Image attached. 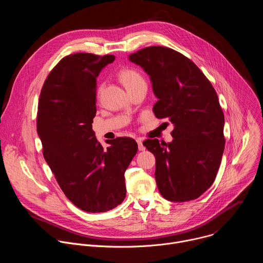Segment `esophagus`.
<instances>
[{
    "label": "esophagus",
    "mask_w": 263,
    "mask_h": 263,
    "mask_svg": "<svg viewBox=\"0 0 263 263\" xmlns=\"http://www.w3.org/2000/svg\"><path fill=\"white\" fill-rule=\"evenodd\" d=\"M136 141H137V144H138V149H139V151H144L145 147H144V145L142 144V139L137 138Z\"/></svg>",
    "instance_id": "34e87169"
}]
</instances>
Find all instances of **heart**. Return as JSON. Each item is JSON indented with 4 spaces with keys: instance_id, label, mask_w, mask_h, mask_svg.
I'll use <instances>...</instances> for the list:
<instances>
[{
    "instance_id": "1",
    "label": "heart",
    "mask_w": 263,
    "mask_h": 263,
    "mask_svg": "<svg viewBox=\"0 0 263 263\" xmlns=\"http://www.w3.org/2000/svg\"><path fill=\"white\" fill-rule=\"evenodd\" d=\"M120 79L128 90H130L132 88H135V87H137L139 85H142V84L145 85V81H144L143 77L140 74V72L137 71L136 69H133V68H126V69L122 70L121 73H120ZM103 89H104V85H101L99 87L98 93L100 95Z\"/></svg>"
}]
</instances>
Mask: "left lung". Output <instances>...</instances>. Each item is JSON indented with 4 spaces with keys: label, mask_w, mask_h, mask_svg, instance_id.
Returning a JSON list of instances; mask_svg holds the SVG:
<instances>
[{
    "label": "left lung",
    "mask_w": 263,
    "mask_h": 263,
    "mask_svg": "<svg viewBox=\"0 0 263 263\" xmlns=\"http://www.w3.org/2000/svg\"><path fill=\"white\" fill-rule=\"evenodd\" d=\"M129 60L151 79L158 99L153 107L156 118L174 125L173 141H143L156 158L158 190L172 202L198 199L212 185L224 148V118L217 95L191 59L170 48H144Z\"/></svg>",
    "instance_id": "8db88e82"
}]
</instances>
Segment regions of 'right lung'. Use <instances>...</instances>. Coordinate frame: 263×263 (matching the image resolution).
I'll list each match as a JSON object with an SVG mask.
<instances>
[{"instance_id":"add662e5","label":"right lung","mask_w":263,"mask_h":263,"mask_svg":"<svg viewBox=\"0 0 263 263\" xmlns=\"http://www.w3.org/2000/svg\"><path fill=\"white\" fill-rule=\"evenodd\" d=\"M114 55L76 53L62 58L42 88L37 134L44 157L66 198L86 212H105L126 197L125 172L137 143L118 137L104 148L96 138L97 78Z\"/></svg>"}]
</instances>
